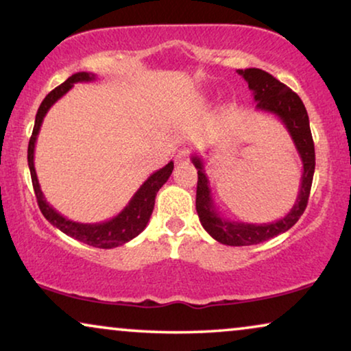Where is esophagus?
Segmentation results:
<instances>
[{
  "instance_id": "obj_1",
  "label": "esophagus",
  "mask_w": 351,
  "mask_h": 351,
  "mask_svg": "<svg viewBox=\"0 0 351 351\" xmlns=\"http://www.w3.org/2000/svg\"><path fill=\"white\" fill-rule=\"evenodd\" d=\"M175 160H176V165H184V164H187V162H189V151H187V149L180 151V152H178V154H176Z\"/></svg>"
}]
</instances>
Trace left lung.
Returning a JSON list of instances; mask_svg holds the SVG:
<instances>
[{"instance_id":"obj_1","label":"left lung","mask_w":351,"mask_h":351,"mask_svg":"<svg viewBox=\"0 0 351 351\" xmlns=\"http://www.w3.org/2000/svg\"><path fill=\"white\" fill-rule=\"evenodd\" d=\"M237 73L248 82L254 101L258 103L256 110L276 116L281 124L286 127L299 152L300 160H302V176H300L298 199H295L293 208L278 221L253 224L243 223V221H230L219 213L218 206L215 205L213 195H211L210 180L205 171L204 159L199 154H192L191 160L199 175L195 210L204 229L223 245L248 246L263 243L265 240L289 230L302 216L305 206H307L315 173V145L312 132H310L307 110L298 93H294L283 82L259 68H246V70H237Z\"/></svg>"}]
</instances>
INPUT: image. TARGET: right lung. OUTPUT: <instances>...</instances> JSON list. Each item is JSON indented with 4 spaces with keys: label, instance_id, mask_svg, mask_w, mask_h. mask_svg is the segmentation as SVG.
Here are the masks:
<instances>
[{
    "label": "right lung",
    "instance_id": "1",
    "mask_svg": "<svg viewBox=\"0 0 351 351\" xmlns=\"http://www.w3.org/2000/svg\"><path fill=\"white\" fill-rule=\"evenodd\" d=\"M95 79L97 75H93V73H75V75L68 77L65 82L47 93V97L44 98L41 106H39V110L36 112L33 133L28 143V167L29 173H32L33 189L34 194H36L39 210H41L44 218H46L53 227H57L58 230H62L63 234L73 237V239L82 241V243L95 246V248L111 250L116 248V246L127 243V241L135 239L136 235H140L141 232L145 230L147 221H149L152 215V210H154L157 192H159L160 187L165 184L167 180H169L171 175V171H173V162H169V164L162 167L160 170L154 171V173L143 182L140 189L133 194L130 202L124 206V210H122L119 215H116L114 218L103 221V223H76V221L65 218V216L60 215L56 208H52V206L49 205V202L46 200V197H44L41 191V186H39L36 170H34V145H36V138L39 130H41L44 116H46L47 111L53 106V103L60 100L75 84L92 82L95 81Z\"/></svg>",
    "mask_w": 351,
    "mask_h": 351
}]
</instances>
